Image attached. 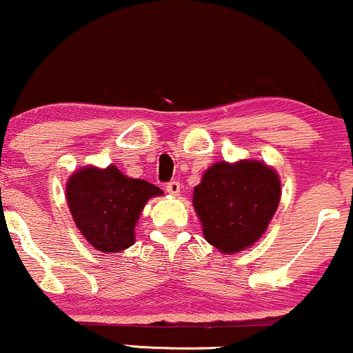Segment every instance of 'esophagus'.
<instances>
[{
  "mask_svg": "<svg viewBox=\"0 0 353 353\" xmlns=\"http://www.w3.org/2000/svg\"><path fill=\"white\" fill-rule=\"evenodd\" d=\"M165 191H168L170 196H179L181 184L177 183V181H170V183L165 184Z\"/></svg>",
  "mask_w": 353,
  "mask_h": 353,
  "instance_id": "34e87169",
  "label": "esophagus"
}]
</instances>
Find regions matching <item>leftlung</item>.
Masks as SVG:
<instances>
[{
    "label": "left lung",
    "instance_id": "1",
    "mask_svg": "<svg viewBox=\"0 0 353 353\" xmlns=\"http://www.w3.org/2000/svg\"><path fill=\"white\" fill-rule=\"evenodd\" d=\"M280 179L256 161L218 162L194 188V209L208 243L236 253L256 243L280 203Z\"/></svg>",
    "mask_w": 353,
    "mask_h": 353
}]
</instances>
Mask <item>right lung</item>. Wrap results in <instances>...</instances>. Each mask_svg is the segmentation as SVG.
Returning <instances> with one entry per match:
<instances>
[{"mask_svg":"<svg viewBox=\"0 0 353 353\" xmlns=\"http://www.w3.org/2000/svg\"><path fill=\"white\" fill-rule=\"evenodd\" d=\"M157 185L130 179L115 165L77 170L67 183V201L77 228L95 250L119 253L134 245V228L145 203L161 196Z\"/></svg>","mask_w":353,"mask_h":353,"instance_id":"add662e5","label":"right lung"}]
</instances>
